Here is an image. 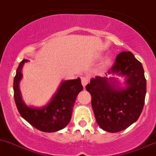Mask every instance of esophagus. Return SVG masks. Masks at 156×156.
Returning a JSON list of instances; mask_svg holds the SVG:
<instances>
[{
  "instance_id": "1",
  "label": "esophagus",
  "mask_w": 156,
  "mask_h": 156,
  "mask_svg": "<svg viewBox=\"0 0 156 156\" xmlns=\"http://www.w3.org/2000/svg\"><path fill=\"white\" fill-rule=\"evenodd\" d=\"M88 81H89V79L87 78H86V77H84V78H81V84H82L83 87H85V86L87 85Z\"/></svg>"
}]
</instances>
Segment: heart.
<instances>
[{
  "mask_svg": "<svg viewBox=\"0 0 156 156\" xmlns=\"http://www.w3.org/2000/svg\"><path fill=\"white\" fill-rule=\"evenodd\" d=\"M111 64H112L111 57L107 56L106 57V58H104V59H103V61L101 62V68H103V69H107V68H108Z\"/></svg>",
  "mask_w": 156,
  "mask_h": 156,
  "instance_id": "heart-1",
  "label": "heart"
}]
</instances>
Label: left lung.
Returning a JSON list of instances; mask_svg holds the SVG:
<instances>
[{
    "label": "left lung",
    "mask_w": 156,
    "mask_h": 156,
    "mask_svg": "<svg viewBox=\"0 0 156 156\" xmlns=\"http://www.w3.org/2000/svg\"><path fill=\"white\" fill-rule=\"evenodd\" d=\"M113 77L95 76L86 86L98 124L104 130L116 133L135 123L145 103L146 80L143 65L131 52H122L108 71ZM114 75L124 76L123 86Z\"/></svg>",
    "instance_id": "1"
}]
</instances>
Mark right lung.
<instances>
[{"label": "right lung", "instance_id": "1", "mask_svg": "<svg viewBox=\"0 0 156 156\" xmlns=\"http://www.w3.org/2000/svg\"><path fill=\"white\" fill-rule=\"evenodd\" d=\"M29 60L23 59L16 69L13 79L14 101L20 114L30 124L46 133H54L66 127L71 120L72 110L78 94L83 90L81 78L62 81L49 103L40 107L28 106L23 101L20 82L22 69Z\"/></svg>", "mask_w": 156, "mask_h": 156}]
</instances>
